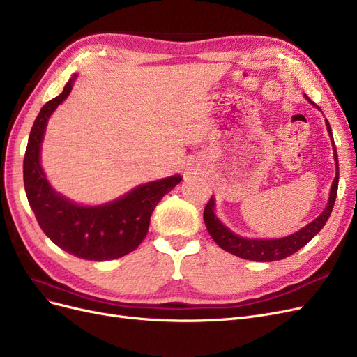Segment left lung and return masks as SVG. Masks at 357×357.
I'll use <instances>...</instances> for the list:
<instances>
[{"label": "left lung", "instance_id": "8db88e82", "mask_svg": "<svg viewBox=\"0 0 357 357\" xmlns=\"http://www.w3.org/2000/svg\"><path fill=\"white\" fill-rule=\"evenodd\" d=\"M305 98L312 104V102L307 95H304ZM319 109V105H316ZM326 122V128L329 137L332 139V146H333V159H335V167H337V176L333 178L332 188H331V193H329V201L326 208L323 210V213L319 215L317 219L312 220L311 223H308L304 228L299 229L298 232L291 234L289 236H284V238H277V240H248V238H243V236L234 234L229 228L218 219V215L214 213V198L211 197L210 201L205 205L204 210V222L205 226H207V231L211 235V238L219 244V247H222L223 250L229 252L235 256L243 257V259H248V261H257V262H273V261H282V259L294 255L295 252H298L301 247H304L307 243H310L312 240V236L317 235L320 232V229L325 226V223L328 222L329 215L332 213L333 204H335V198H337V190H338V155H337V147H335L333 143V137H332V129L328 121Z\"/></svg>", "mask_w": 357, "mask_h": 357}]
</instances>
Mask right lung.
Masks as SVG:
<instances>
[{
  "instance_id": "obj_1",
  "label": "right lung",
  "mask_w": 357,
  "mask_h": 357,
  "mask_svg": "<svg viewBox=\"0 0 357 357\" xmlns=\"http://www.w3.org/2000/svg\"><path fill=\"white\" fill-rule=\"evenodd\" d=\"M75 77L73 75L62 93L43 105L36 117L24 158V185L40 228L53 243L86 261H112L131 253L146 238L158 202L178 185L181 177L146 183L96 207L74 204L53 190L40 164V150L49 117L70 95Z\"/></svg>"
}]
</instances>
